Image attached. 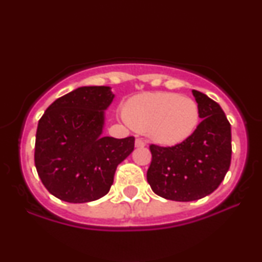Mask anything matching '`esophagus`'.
I'll use <instances>...</instances> for the list:
<instances>
[{
	"mask_svg": "<svg viewBox=\"0 0 262 262\" xmlns=\"http://www.w3.org/2000/svg\"><path fill=\"white\" fill-rule=\"evenodd\" d=\"M145 145H146V143L144 140H141V139L135 140V146H137V148H144Z\"/></svg>",
	"mask_w": 262,
	"mask_h": 262,
	"instance_id": "esophagus-1",
	"label": "esophagus"
}]
</instances>
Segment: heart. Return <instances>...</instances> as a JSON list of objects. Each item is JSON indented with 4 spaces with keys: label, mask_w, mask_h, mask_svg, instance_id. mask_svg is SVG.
<instances>
[{
    "label": "heart",
    "mask_w": 262,
    "mask_h": 262,
    "mask_svg": "<svg viewBox=\"0 0 262 262\" xmlns=\"http://www.w3.org/2000/svg\"><path fill=\"white\" fill-rule=\"evenodd\" d=\"M123 116L135 130L146 133L160 145L172 146L193 134L200 123V107L193 98L171 92L143 93L132 97Z\"/></svg>",
    "instance_id": "obj_1"
}]
</instances>
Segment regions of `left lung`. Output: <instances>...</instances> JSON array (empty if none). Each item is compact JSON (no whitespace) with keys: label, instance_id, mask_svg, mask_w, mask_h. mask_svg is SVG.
I'll return each instance as SVG.
<instances>
[{"label":"left lung","instance_id":"obj_1","mask_svg":"<svg viewBox=\"0 0 262 262\" xmlns=\"http://www.w3.org/2000/svg\"><path fill=\"white\" fill-rule=\"evenodd\" d=\"M192 95L202 119L193 134L171 148L150 145V187L158 196L177 202L201 200L215 191L231 160V129L223 110L202 92L192 90Z\"/></svg>","mask_w":262,"mask_h":262}]
</instances>
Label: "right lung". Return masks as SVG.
Wrapping results in <instances>:
<instances>
[{"instance_id": "obj_1", "label": "right lung", "mask_w": 262, "mask_h": 262, "mask_svg": "<svg viewBox=\"0 0 262 262\" xmlns=\"http://www.w3.org/2000/svg\"><path fill=\"white\" fill-rule=\"evenodd\" d=\"M108 86H83L54 101L39 119L34 162L45 188L69 203L108 193L117 166L134 150V137L102 135Z\"/></svg>"}]
</instances>
